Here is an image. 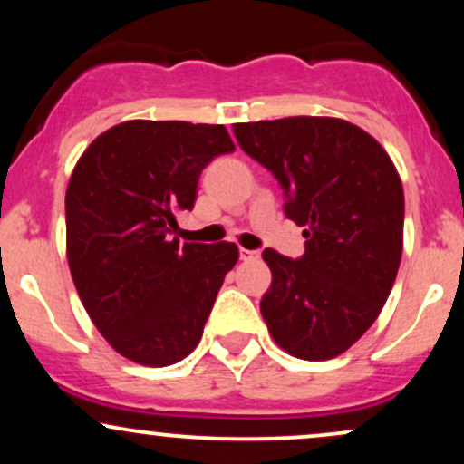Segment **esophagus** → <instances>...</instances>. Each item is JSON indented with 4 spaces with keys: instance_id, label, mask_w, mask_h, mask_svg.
I'll use <instances>...</instances> for the list:
<instances>
[{
    "instance_id": "obj_1",
    "label": "esophagus",
    "mask_w": 464,
    "mask_h": 464,
    "mask_svg": "<svg viewBox=\"0 0 464 464\" xmlns=\"http://www.w3.org/2000/svg\"><path fill=\"white\" fill-rule=\"evenodd\" d=\"M239 259H244V262H255V259H259V250L239 248Z\"/></svg>"
}]
</instances>
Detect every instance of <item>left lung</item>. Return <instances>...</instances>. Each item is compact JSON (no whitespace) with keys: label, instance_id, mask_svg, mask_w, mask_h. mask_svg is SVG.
<instances>
[{"label":"left lung","instance_id":"8db88e82","mask_svg":"<svg viewBox=\"0 0 464 464\" xmlns=\"http://www.w3.org/2000/svg\"><path fill=\"white\" fill-rule=\"evenodd\" d=\"M248 157L279 180L285 216L305 228V253H262L273 284L262 316L273 340L301 360L344 353L375 323L403 248V188L366 130L338 117L233 124Z\"/></svg>","mask_w":464,"mask_h":464}]
</instances>
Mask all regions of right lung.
Segmentation results:
<instances>
[{
  "mask_svg": "<svg viewBox=\"0 0 464 464\" xmlns=\"http://www.w3.org/2000/svg\"><path fill=\"white\" fill-rule=\"evenodd\" d=\"M222 124L132 120L84 150L65 196L67 262L80 301L117 353L143 366L177 364L237 262L231 242L169 237L191 211L200 172L233 152Z\"/></svg>",
  "mask_w": 464,
  "mask_h": 464,
  "instance_id": "add662e5",
  "label": "right lung"
}]
</instances>
